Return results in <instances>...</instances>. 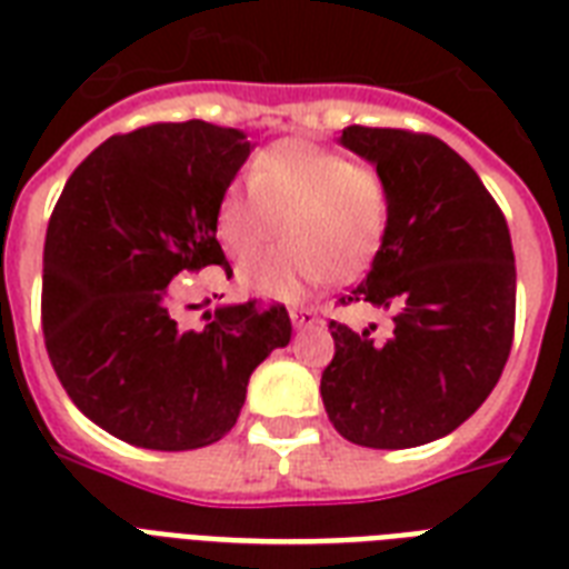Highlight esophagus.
<instances>
[{"label":"esophagus","mask_w":569,"mask_h":569,"mask_svg":"<svg viewBox=\"0 0 569 569\" xmlns=\"http://www.w3.org/2000/svg\"><path fill=\"white\" fill-rule=\"evenodd\" d=\"M289 316H292V325L295 328H312V325H319V312L312 310V307H292L289 310Z\"/></svg>","instance_id":"1"}]
</instances>
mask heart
<instances>
[{
    "instance_id": "heart-1",
    "label": "heart",
    "mask_w": 569,
    "mask_h": 569,
    "mask_svg": "<svg viewBox=\"0 0 569 569\" xmlns=\"http://www.w3.org/2000/svg\"><path fill=\"white\" fill-rule=\"evenodd\" d=\"M387 177L366 162L286 138L250 162L248 189L227 186L214 203V236L236 259L257 257L277 236L286 244L241 277L262 295L295 298L325 277L360 274L389 227Z\"/></svg>"
}]
</instances>
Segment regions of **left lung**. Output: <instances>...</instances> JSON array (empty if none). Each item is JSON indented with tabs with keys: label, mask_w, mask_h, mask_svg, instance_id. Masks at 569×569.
<instances>
[{
	"label": "left lung",
	"mask_w": 569,
	"mask_h": 569,
	"mask_svg": "<svg viewBox=\"0 0 569 569\" xmlns=\"http://www.w3.org/2000/svg\"><path fill=\"white\" fill-rule=\"evenodd\" d=\"M342 144L387 177L389 227L339 307L372 303L389 330L330 321L321 401L346 440L413 449L467 422L502 378L517 319L508 221L478 173L428 132L346 127Z\"/></svg>",
	"instance_id": "8db88e82"
}]
</instances>
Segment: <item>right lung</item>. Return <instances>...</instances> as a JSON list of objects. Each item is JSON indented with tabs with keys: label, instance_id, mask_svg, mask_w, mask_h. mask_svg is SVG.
<instances>
[{
	"label": "right lung",
	"instance_id": "1",
	"mask_svg": "<svg viewBox=\"0 0 569 569\" xmlns=\"http://www.w3.org/2000/svg\"><path fill=\"white\" fill-rule=\"evenodd\" d=\"M250 153L203 120L111 136L67 180L47 227L40 319L61 387L111 437L156 451L218 442L250 372L289 346L283 303H232L182 328L171 280L232 268L214 203Z\"/></svg>",
	"mask_w": 569,
	"mask_h": 569
}]
</instances>
